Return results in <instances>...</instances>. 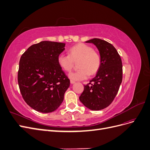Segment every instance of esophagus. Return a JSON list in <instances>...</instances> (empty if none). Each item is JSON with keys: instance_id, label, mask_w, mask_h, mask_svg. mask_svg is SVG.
I'll return each mask as SVG.
<instances>
[{"instance_id": "obj_1", "label": "esophagus", "mask_w": 150, "mask_h": 150, "mask_svg": "<svg viewBox=\"0 0 150 150\" xmlns=\"http://www.w3.org/2000/svg\"><path fill=\"white\" fill-rule=\"evenodd\" d=\"M70 83H71V84H74V83H75V81L73 80H71Z\"/></svg>"}]
</instances>
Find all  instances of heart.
I'll return each mask as SVG.
<instances>
[{
    "instance_id": "obj_1",
    "label": "heart",
    "mask_w": 150,
    "mask_h": 150,
    "mask_svg": "<svg viewBox=\"0 0 150 150\" xmlns=\"http://www.w3.org/2000/svg\"><path fill=\"white\" fill-rule=\"evenodd\" d=\"M78 61V70L69 74V78L75 81L87 79L98 71L101 64L99 54L93 47L84 43H79L71 47L69 54L61 53L57 57L58 64L65 71L69 72L74 66V61Z\"/></svg>"
}]
</instances>
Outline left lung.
<instances>
[{
    "instance_id": "obj_1",
    "label": "left lung",
    "mask_w": 150,
    "mask_h": 150,
    "mask_svg": "<svg viewBox=\"0 0 150 150\" xmlns=\"http://www.w3.org/2000/svg\"><path fill=\"white\" fill-rule=\"evenodd\" d=\"M86 42L97 47L101 64L96 76L84 85L79 100L89 110L98 111L110 105L118 92L122 79V61L115 47L106 40L94 38Z\"/></svg>"
}]
</instances>
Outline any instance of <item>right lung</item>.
Returning <instances> with one entry per match:
<instances>
[{
	"label": "right lung",
	"instance_id": "right-lung-1",
	"mask_svg": "<svg viewBox=\"0 0 150 150\" xmlns=\"http://www.w3.org/2000/svg\"><path fill=\"white\" fill-rule=\"evenodd\" d=\"M65 44L42 41L22 54L17 81L22 96L34 110L44 113L56 110L64 100L70 80L59 65L57 57Z\"/></svg>",
	"mask_w": 150,
	"mask_h": 150
}]
</instances>
